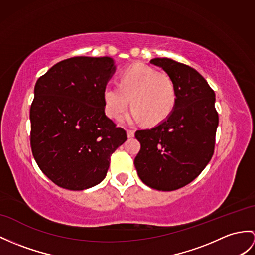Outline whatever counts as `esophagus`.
<instances>
[{"instance_id":"1","label":"esophagus","mask_w":255,"mask_h":255,"mask_svg":"<svg viewBox=\"0 0 255 255\" xmlns=\"http://www.w3.org/2000/svg\"><path fill=\"white\" fill-rule=\"evenodd\" d=\"M127 134H128V138H132V137H134L135 131H134V129H127Z\"/></svg>"}]
</instances>
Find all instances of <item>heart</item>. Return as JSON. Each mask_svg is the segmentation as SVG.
Masks as SVG:
<instances>
[{
	"mask_svg": "<svg viewBox=\"0 0 255 255\" xmlns=\"http://www.w3.org/2000/svg\"><path fill=\"white\" fill-rule=\"evenodd\" d=\"M133 111L129 119L145 120L154 126L169 117L176 103V90L173 80L145 65H133L123 70L119 83L107 84L104 89V104L111 119L119 120L129 106Z\"/></svg>",
	"mask_w": 255,
	"mask_h": 255,
	"instance_id": "heart-1",
	"label": "heart"
}]
</instances>
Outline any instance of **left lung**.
Here are the masks:
<instances>
[{
    "mask_svg": "<svg viewBox=\"0 0 255 255\" xmlns=\"http://www.w3.org/2000/svg\"><path fill=\"white\" fill-rule=\"evenodd\" d=\"M150 64L162 68L173 80L176 103L163 122L136 131L140 150L134 164L142 183L172 191L194 181L213 156L219 126L215 93L187 65L170 58H153Z\"/></svg>",
    "mask_w": 255,
    "mask_h": 255,
    "instance_id": "obj_1",
    "label": "left lung"
}]
</instances>
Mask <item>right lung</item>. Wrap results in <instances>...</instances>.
<instances>
[{"label": "right lung", "instance_id": "obj_1", "mask_svg": "<svg viewBox=\"0 0 255 255\" xmlns=\"http://www.w3.org/2000/svg\"><path fill=\"white\" fill-rule=\"evenodd\" d=\"M116 71L110 57H72L36 81L30 144L41 171L61 188L83 190L106 177L111 154L127 140L105 114L104 89Z\"/></svg>", "mask_w": 255, "mask_h": 255}]
</instances>
